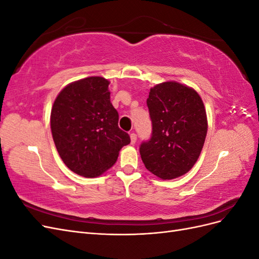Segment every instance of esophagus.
<instances>
[{
    "label": "esophagus",
    "instance_id": "obj_1",
    "mask_svg": "<svg viewBox=\"0 0 259 259\" xmlns=\"http://www.w3.org/2000/svg\"><path fill=\"white\" fill-rule=\"evenodd\" d=\"M131 137V144L132 145H135L136 144V140H137V135L135 134V133H132V134L130 135Z\"/></svg>",
    "mask_w": 259,
    "mask_h": 259
}]
</instances>
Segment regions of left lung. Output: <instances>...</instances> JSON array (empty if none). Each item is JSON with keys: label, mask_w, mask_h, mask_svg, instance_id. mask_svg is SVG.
I'll list each match as a JSON object with an SVG mask.
<instances>
[{"label": "left lung", "mask_w": 259, "mask_h": 259, "mask_svg": "<svg viewBox=\"0 0 259 259\" xmlns=\"http://www.w3.org/2000/svg\"><path fill=\"white\" fill-rule=\"evenodd\" d=\"M147 106L151 138L140 145L146 168L161 179L188 173L198 161L207 133V117L199 94L178 82L150 89Z\"/></svg>", "instance_id": "obj_1"}]
</instances>
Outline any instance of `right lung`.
Returning a JSON list of instances; mask_svg holds the SVG:
<instances>
[{
	"label": "right lung",
	"instance_id": "obj_1",
	"mask_svg": "<svg viewBox=\"0 0 259 259\" xmlns=\"http://www.w3.org/2000/svg\"><path fill=\"white\" fill-rule=\"evenodd\" d=\"M109 82L90 76L68 84L54 101L51 128L55 146L68 168L84 177H97L116 162L131 143L117 126L119 113L110 101Z\"/></svg>",
	"mask_w": 259,
	"mask_h": 259
}]
</instances>
